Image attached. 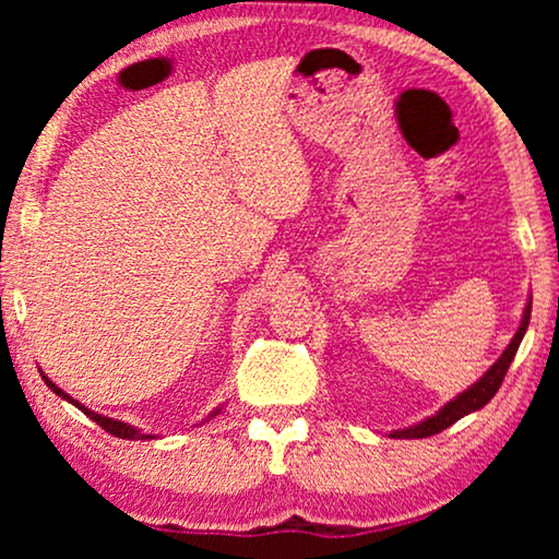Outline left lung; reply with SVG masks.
Returning <instances> with one entry per match:
<instances>
[{
    "label": "left lung",
    "mask_w": 559,
    "mask_h": 559,
    "mask_svg": "<svg viewBox=\"0 0 559 559\" xmlns=\"http://www.w3.org/2000/svg\"><path fill=\"white\" fill-rule=\"evenodd\" d=\"M530 318H532V300L526 302L522 325H519V331H516L514 338H511L507 350H503L499 361H496L491 369H488L484 377L476 381V384H473L471 389H465L463 394H457L453 402H448L445 407L438 412V415L427 417L425 423L412 425V427H407V430H394L392 438H404V440L430 438V435H438L442 430H448V427L455 425L461 417L471 415V412H476V409L484 407V404L491 402L493 394L499 392L503 377H507L511 361H514V356H516V350H519V343H522L524 333H526V325H530Z\"/></svg>",
    "instance_id": "8db88e82"
}]
</instances>
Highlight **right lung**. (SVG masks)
<instances>
[{
	"label": "right lung",
	"mask_w": 559,
	"mask_h": 559,
	"mask_svg": "<svg viewBox=\"0 0 559 559\" xmlns=\"http://www.w3.org/2000/svg\"><path fill=\"white\" fill-rule=\"evenodd\" d=\"M43 381H45V384H48V386L52 389V392H56L58 396H63V400H68L71 404H75V407H79V409L83 412V415L94 419V423H96L98 427H102V430H106L109 435H114V438H124V440H152V438H155V435H144L142 430H136V427H132V425L119 423V419H111V417H102V415H96V412H91L88 407H83V404H81V402H75L71 394H66L63 389H58L56 384H52V381H50L48 377H45V373H43ZM216 412H218V409H216ZM216 412H213V415H216Z\"/></svg>",
	"instance_id": "right-lung-1"
}]
</instances>
